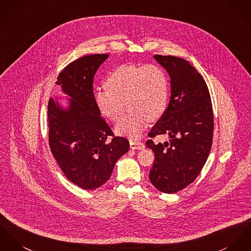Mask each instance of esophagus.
<instances>
[{
	"label": "esophagus",
	"instance_id": "1",
	"mask_svg": "<svg viewBox=\"0 0 251 251\" xmlns=\"http://www.w3.org/2000/svg\"><path fill=\"white\" fill-rule=\"evenodd\" d=\"M130 147L131 149H136V150H140L144 148V144L140 141H135V140H130Z\"/></svg>",
	"mask_w": 251,
	"mask_h": 251
}]
</instances>
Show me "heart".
<instances>
[{"mask_svg": "<svg viewBox=\"0 0 251 251\" xmlns=\"http://www.w3.org/2000/svg\"><path fill=\"white\" fill-rule=\"evenodd\" d=\"M106 87L95 92L99 113L116 122L125 111V104L129 110L116 126L119 135L138 138L148 120L160 117L166 109L169 81L159 65L119 66L106 79Z\"/></svg>", "mask_w": 251, "mask_h": 251, "instance_id": "1", "label": "heart"}]
</instances>
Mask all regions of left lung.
<instances>
[{
    "label": "left lung",
    "mask_w": 251,
    "mask_h": 251,
    "mask_svg": "<svg viewBox=\"0 0 251 251\" xmlns=\"http://www.w3.org/2000/svg\"><path fill=\"white\" fill-rule=\"evenodd\" d=\"M171 78L167 110L149 132L147 147L154 162L149 177L156 189L176 193L191 184L206 162L212 146L214 116L208 87L201 74L182 58L154 55ZM168 143L154 144L156 135Z\"/></svg>",
    "instance_id": "left-lung-1"
}]
</instances>
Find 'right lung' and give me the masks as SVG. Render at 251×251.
I'll return each instance as SVG.
<instances>
[{"instance_id":"obj_1","label":"right lung","mask_w":251,"mask_h":251,"mask_svg":"<svg viewBox=\"0 0 251 251\" xmlns=\"http://www.w3.org/2000/svg\"><path fill=\"white\" fill-rule=\"evenodd\" d=\"M109 54H91L70 63L56 84L72 97L68 111L50 98L48 105L49 142L59 167L69 180L85 190L104 184L117 159L129 150V141L114 135L97 109L94 76ZM112 136L111 142L106 138Z\"/></svg>"}]
</instances>
